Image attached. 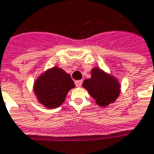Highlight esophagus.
Instances as JSON below:
<instances>
[{
	"label": "esophagus",
	"mask_w": 154,
	"mask_h": 154,
	"mask_svg": "<svg viewBox=\"0 0 154 154\" xmlns=\"http://www.w3.org/2000/svg\"><path fill=\"white\" fill-rule=\"evenodd\" d=\"M82 84V80L75 81V85H76L77 87H81Z\"/></svg>",
	"instance_id": "obj_1"
}]
</instances>
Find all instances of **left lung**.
I'll use <instances>...</instances> for the list:
<instances>
[{
  "mask_svg": "<svg viewBox=\"0 0 154 154\" xmlns=\"http://www.w3.org/2000/svg\"><path fill=\"white\" fill-rule=\"evenodd\" d=\"M82 86L101 107L113 103L120 92V87L117 80L107 76L99 68L92 70V77L86 79Z\"/></svg>",
  "mask_w": 154,
  "mask_h": 154,
  "instance_id": "8db88e82",
  "label": "left lung"
}]
</instances>
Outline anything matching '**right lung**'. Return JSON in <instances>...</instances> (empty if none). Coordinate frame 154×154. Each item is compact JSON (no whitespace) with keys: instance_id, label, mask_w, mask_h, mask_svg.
Wrapping results in <instances>:
<instances>
[{"instance_id":"right-lung-1","label":"right lung","mask_w":154,"mask_h":154,"mask_svg":"<svg viewBox=\"0 0 154 154\" xmlns=\"http://www.w3.org/2000/svg\"><path fill=\"white\" fill-rule=\"evenodd\" d=\"M74 87L69 74L58 67H53L36 81L34 91L42 105L56 108L64 102L67 92Z\"/></svg>"}]
</instances>
